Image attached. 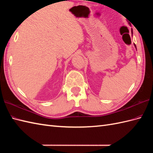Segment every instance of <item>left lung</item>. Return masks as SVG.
<instances>
[{
	"label": "left lung",
	"mask_w": 153,
	"mask_h": 153,
	"mask_svg": "<svg viewBox=\"0 0 153 153\" xmlns=\"http://www.w3.org/2000/svg\"><path fill=\"white\" fill-rule=\"evenodd\" d=\"M131 32H132V33H133V31H131ZM135 47H136V45H135Z\"/></svg>",
	"instance_id": "1"
}]
</instances>
